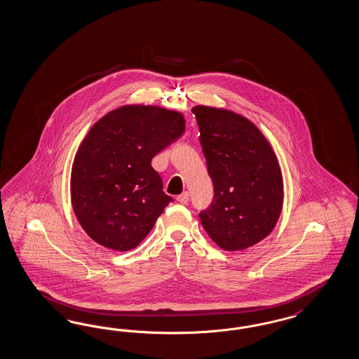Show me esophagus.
I'll use <instances>...</instances> for the list:
<instances>
[{
  "label": "esophagus",
  "instance_id": "1",
  "mask_svg": "<svg viewBox=\"0 0 359 359\" xmlns=\"http://www.w3.org/2000/svg\"><path fill=\"white\" fill-rule=\"evenodd\" d=\"M189 198H190V196H189V193H187V191H185V193H182L181 196H178V197H177V201H178L180 203H182V205H186V203L189 202Z\"/></svg>",
  "mask_w": 359,
  "mask_h": 359
}]
</instances>
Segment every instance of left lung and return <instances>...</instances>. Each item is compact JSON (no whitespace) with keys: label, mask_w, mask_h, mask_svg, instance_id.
I'll return each mask as SVG.
<instances>
[{"label":"left lung","mask_w":359,"mask_h":359,"mask_svg":"<svg viewBox=\"0 0 359 359\" xmlns=\"http://www.w3.org/2000/svg\"><path fill=\"white\" fill-rule=\"evenodd\" d=\"M201 145L214 199L199 214L208 236L226 251H243L266 238L283 208L278 157L260 129L224 108L196 105Z\"/></svg>","instance_id":"left-lung-1"}]
</instances>
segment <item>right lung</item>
<instances>
[{
    "mask_svg": "<svg viewBox=\"0 0 359 359\" xmlns=\"http://www.w3.org/2000/svg\"><path fill=\"white\" fill-rule=\"evenodd\" d=\"M184 132V115L158 105H123L93 124L71 170L72 208L93 242L124 252L145 239L173 201L151 158Z\"/></svg>",
    "mask_w": 359,
    "mask_h": 359,
    "instance_id": "obj_1",
    "label": "right lung"
}]
</instances>
